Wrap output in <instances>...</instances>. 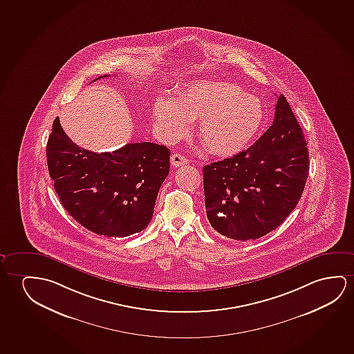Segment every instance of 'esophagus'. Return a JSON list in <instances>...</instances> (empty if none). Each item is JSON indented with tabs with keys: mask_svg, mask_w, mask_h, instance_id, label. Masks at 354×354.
I'll list each match as a JSON object with an SVG mask.
<instances>
[{
	"mask_svg": "<svg viewBox=\"0 0 354 354\" xmlns=\"http://www.w3.org/2000/svg\"><path fill=\"white\" fill-rule=\"evenodd\" d=\"M170 163L173 167H183L185 164L189 163V160L183 154L174 153L170 157Z\"/></svg>",
	"mask_w": 354,
	"mask_h": 354,
	"instance_id": "obj_1",
	"label": "esophagus"
}]
</instances>
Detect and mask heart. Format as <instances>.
<instances>
[{"instance_id": "1", "label": "heart", "mask_w": 354, "mask_h": 354, "mask_svg": "<svg viewBox=\"0 0 354 354\" xmlns=\"http://www.w3.org/2000/svg\"><path fill=\"white\" fill-rule=\"evenodd\" d=\"M154 122L164 140L173 142L197 120V136L210 153L230 157L251 142L264 122L259 98L241 86L224 82H192L179 98L160 97L153 106Z\"/></svg>"}]
</instances>
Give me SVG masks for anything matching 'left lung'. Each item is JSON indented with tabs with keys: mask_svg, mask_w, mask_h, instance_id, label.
Listing matches in <instances>:
<instances>
[{
	"mask_svg": "<svg viewBox=\"0 0 354 354\" xmlns=\"http://www.w3.org/2000/svg\"><path fill=\"white\" fill-rule=\"evenodd\" d=\"M283 95L272 127L250 149L203 168L210 225L232 240H257L275 230L302 196L309 152Z\"/></svg>",
	"mask_w": 354,
	"mask_h": 354,
	"instance_id": "8db88e82",
	"label": "left lung"
}]
</instances>
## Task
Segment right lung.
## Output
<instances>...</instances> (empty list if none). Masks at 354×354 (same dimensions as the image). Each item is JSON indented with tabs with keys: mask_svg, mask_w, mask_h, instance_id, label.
I'll return each instance as SVG.
<instances>
[{
	"mask_svg": "<svg viewBox=\"0 0 354 354\" xmlns=\"http://www.w3.org/2000/svg\"><path fill=\"white\" fill-rule=\"evenodd\" d=\"M46 157L64 209L87 230L107 237H127L149 225L159 189L169 174L170 151L163 145L135 142L96 153L74 144L58 118Z\"/></svg>",
	"mask_w": 354,
	"mask_h": 354,
	"instance_id": "1",
	"label": "right lung"
}]
</instances>
